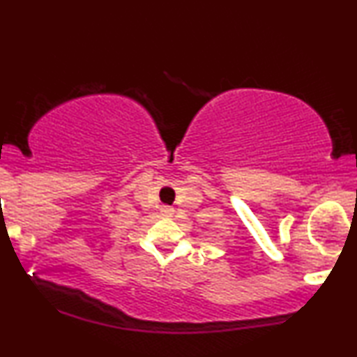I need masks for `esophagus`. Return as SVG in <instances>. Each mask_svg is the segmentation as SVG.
<instances>
[{"label":"esophagus","mask_w":357,"mask_h":357,"mask_svg":"<svg viewBox=\"0 0 357 357\" xmlns=\"http://www.w3.org/2000/svg\"><path fill=\"white\" fill-rule=\"evenodd\" d=\"M160 213H162V217H165V218H169V217H173L174 210H173L172 207H168V205H163V207L160 208Z\"/></svg>","instance_id":"esophagus-1"}]
</instances>
